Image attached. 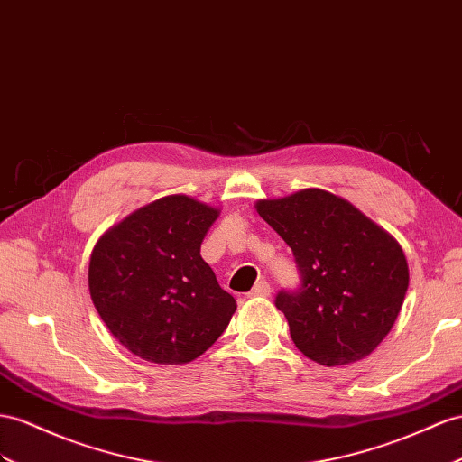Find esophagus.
<instances>
[{"label":"esophagus","instance_id":"obj_1","mask_svg":"<svg viewBox=\"0 0 462 462\" xmlns=\"http://www.w3.org/2000/svg\"><path fill=\"white\" fill-rule=\"evenodd\" d=\"M269 292H271L269 282L267 281H257L255 287L250 292H247V297H269Z\"/></svg>","mask_w":462,"mask_h":462}]
</instances>
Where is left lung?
<instances>
[{
	"instance_id": "1",
	"label": "left lung",
	"mask_w": 462,
	"mask_h": 462,
	"mask_svg": "<svg viewBox=\"0 0 462 462\" xmlns=\"http://www.w3.org/2000/svg\"><path fill=\"white\" fill-rule=\"evenodd\" d=\"M257 212L289 244L300 273L299 287L275 297L294 346L328 366L366 357L394 326L408 291L398 242L322 189L259 200Z\"/></svg>"
}]
</instances>
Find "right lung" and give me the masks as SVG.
I'll return each instance as SVG.
<instances>
[{
    "mask_svg": "<svg viewBox=\"0 0 462 462\" xmlns=\"http://www.w3.org/2000/svg\"><path fill=\"white\" fill-rule=\"evenodd\" d=\"M217 218V208L170 195L97 242L89 262L91 300L130 353L152 363H189L228 328L236 300L200 257Z\"/></svg>",
    "mask_w": 462,
    "mask_h": 462,
    "instance_id": "add662e5",
    "label": "right lung"
}]
</instances>
